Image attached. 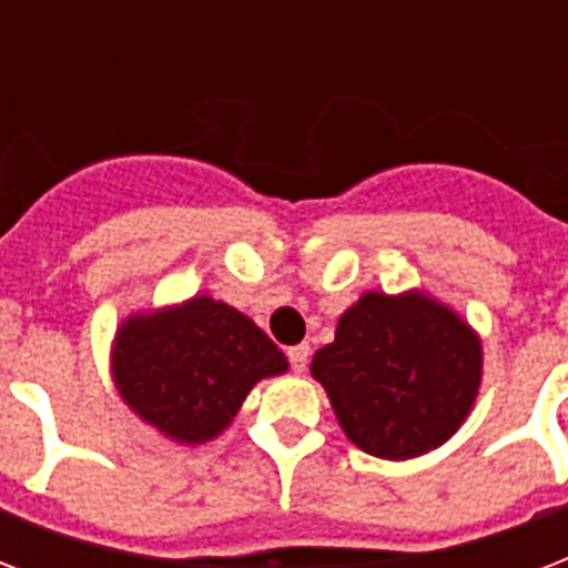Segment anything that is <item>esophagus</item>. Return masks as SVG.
Returning <instances> with one entry per match:
<instances>
[{
  "label": "esophagus",
  "instance_id": "34e87169",
  "mask_svg": "<svg viewBox=\"0 0 568 568\" xmlns=\"http://www.w3.org/2000/svg\"><path fill=\"white\" fill-rule=\"evenodd\" d=\"M288 354V363H292V368L297 374L306 372V363H310V345H294L285 351Z\"/></svg>",
  "mask_w": 568,
  "mask_h": 568
}]
</instances>
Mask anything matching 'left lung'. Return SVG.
Returning <instances> with one entry per match:
<instances>
[{"label":"left lung","mask_w":568,"mask_h":568,"mask_svg":"<svg viewBox=\"0 0 568 568\" xmlns=\"http://www.w3.org/2000/svg\"><path fill=\"white\" fill-rule=\"evenodd\" d=\"M480 338L424 292H368L338 318L333 345L312 356L342 430L383 459L439 448L475 406Z\"/></svg>","instance_id":"left-lung-1"}]
</instances>
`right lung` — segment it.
Listing matches in <instances>:
<instances>
[{"instance_id": "add662e5", "label": "right lung", "mask_w": 568, "mask_h": 568, "mask_svg": "<svg viewBox=\"0 0 568 568\" xmlns=\"http://www.w3.org/2000/svg\"><path fill=\"white\" fill-rule=\"evenodd\" d=\"M283 372V351L247 315L209 294L129 315L111 347L120 397L182 445L221 436L250 388Z\"/></svg>"}]
</instances>
